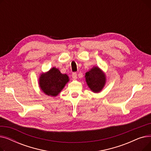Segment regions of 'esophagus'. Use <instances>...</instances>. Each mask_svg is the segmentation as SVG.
Returning a JSON list of instances; mask_svg holds the SVG:
<instances>
[{
    "label": "esophagus",
    "instance_id": "obj_1",
    "mask_svg": "<svg viewBox=\"0 0 151 151\" xmlns=\"http://www.w3.org/2000/svg\"><path fill=\"white\" fill-rule=\"evenodd\" d=\"M72 78L73 79V80H76V79L77 78V73L76 72H74L72 73Z\"/></svg>",
    "mask_w": 151,
    "mask_h": 151
}]
</instances>
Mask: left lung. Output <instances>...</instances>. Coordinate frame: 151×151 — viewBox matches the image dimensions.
Listing matches in <instances>:
<instances>
[{
    "label": "left lung",
    "instance_id": "1",
    "mask_svg": "<svg viewBox=\"0 0 151 151\" xmlns=\"http://www.w3.org/2000/svg\"><path fill=\"white\" fill-rule=\"evenodd\" d=\"M86 81L89 88L94 92H99L105 86V73L97 67H93L86 73Z\"/></svg>",
    "mask_w": 151,
    "mask_h": 151
}]
</instances>
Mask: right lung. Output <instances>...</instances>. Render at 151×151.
Wrapping results in <instances>:
<instances>
[{
	"mask_svg": "<svg viewBox=\"0 0 151 151\" xmlns=\"http://www.w3.org/2000/svg\"><path fill=\"white\" fill-rule=\"evenodd\" d=\"M66 74H62L54 67L46 73H42L39 79V84L42 91L47 96H56L68 82Z\"/></svg>",
	"mask_w": 151,
	"mask_h": 151,
	"instance_id": "1",
	"label": "right lung"
}]
</instances>
